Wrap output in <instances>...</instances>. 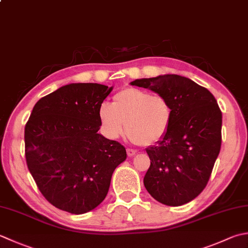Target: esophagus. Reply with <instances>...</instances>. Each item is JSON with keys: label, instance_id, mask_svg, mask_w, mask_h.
Instances as JSON below:
<instances>
[{"label": "esophagus", "instance_id": "obj_1", "mask_svg": "<svg viewBox=\"0 0 248 248\" xmlns=\"http://www.w3.org/2000/svg\"><path fill=\"white\" fill-rule=\"evenodd\" d=\"M137 150H135V149H131V148H128L127 149V154H128V156L129 157H133L134 156V155H137Z\"/></svg>", "mask_w": 248, "mask_h": 248}]
</instances>
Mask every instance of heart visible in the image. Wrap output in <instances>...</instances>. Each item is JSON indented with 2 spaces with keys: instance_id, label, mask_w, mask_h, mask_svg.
<instances>
[{
  "instance_id": "obj_1",
  "label": "heart",
  "mask_w": 248,
  "mask_h": 248,
  "mask_svg": "<svg viewBox=\"0 0 248 248\" xmlns=\"http://www.w3.org/2000/svg\"><path fill=\"white\" fill-rule=\"evenodd\" d=\"M102 130L109 139L124 134L134 143L152 145L166 137L173 121V108L167 98L139 88H125L114 95L113 104L99 108Z\"/></svg>"
}]
</instances>
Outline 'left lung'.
<instances>
[{"label":"left lung","instance_id":"obj_1","mask_svg":"<svg viewBox=\"0 0 248 248\" xmlns=\"http://www.w3.org/2000/svg\"><path fill=\"white\" fill-rule=\"evenodd\" d=\"M169 100L173 121L169 132L146 148L150 167L144 186L169 206L190 202L205 188L221 146L222 115L210 91L187 77L159 75L130 82Z\"/></svg>","mask_w":248,"mask_h":248}]
</instances>
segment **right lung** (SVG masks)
I'll use <instances>...</instances> for the list:
<instances>
[{"label": "right lung", "mask_w": 248, "mask_h": 248, "mask_svg": "<svg viewBox=\"0 0 248 248\" xmlns=\"http://www.w3.org/2000/svg\"><path fill=\"white\" fill-rule=\"evenodd\" d=\"M111 90L93 82L63 86L37 101L24 128L29 171L46 200L71 214L101 204L127 158L123 145L98 132L99 108Z\"/></svg>", "instance_id": "right-lung-1"}]
</instances>
